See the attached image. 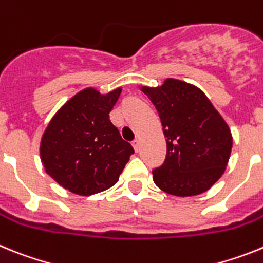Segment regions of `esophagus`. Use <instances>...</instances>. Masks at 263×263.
Instances as JSON below:
<instances>
[{
	"instance_id": "obj_1",
	"label": "esophagus",
	"mask_w": 263,
	"mask_h": 263,
	"mask_svg": "<svg viewBox=\"0 0 263 263\" xmlns=\"http://www.w3.org/2000/svg\"><path fill=\"white\" fill-rule=\"evenodd\" d=\"M133 147L137 153L139 152V148H141V143H139V139H134L133 141Z\"/></svg>"
}]
</instances>
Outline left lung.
I'll return each instance as SVG.
<instances>
[{"label": "left lung", "mask_w": 263, "mask_h": 263, "mask_svg": "<svg viewBox=\"0 0 263 263\" xmlns=\"http://www.w3.org/2000/svg\"><path fill=\"white\" fill-rule=\"evenodd\" d=\"M159 113L167 154L153 170V180L167 194L195 196L224 174L231 157V130L208 97L184 81L167 79L162 87H143Z\"/></svg>", "instance_id": "8db88e82"}]
</instances>
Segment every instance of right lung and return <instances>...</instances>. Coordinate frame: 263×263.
<instances>
[{
	"label": "right lung",
	"instance_id": "1",
	"mask_svg": "<svg viewBox=\"0 0 263 263\" xmlns=\"http://www.w3.org/2000/svg\"><path fill=\"white\" fill-rule=\"evenodd\" d=\"M120 95L121 88L108 95L81 90L53 116L42 137L46 173L73 194L89 196L115 185L134 154L109 118Z\"/></svg>",
	"mask_w": 263,
	"mask_h": 263
}]
</instances>
